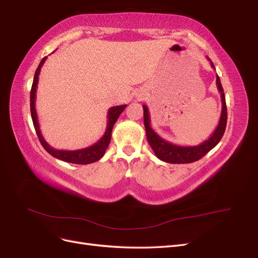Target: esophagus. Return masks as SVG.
<instances>
[{
  "label": "esophagus",
  "mask_w": 258,
  "mask_h": 258,
  "mask_svg": "<svg viewBox=\"0 0 258 258\" xmlns=\"http://www.w3.org/2000/svg\"><path fill=\"white\" fill-rule=\"evenodd\" d=\"M140 99H144V96H139Z\"/></svg>",
  "instance_id": "obj_1"
}]
</instances>
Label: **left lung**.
<instances>
[{"label":"left lung","mask_w":258,"mask_h":258,"mask_svg":"<svg viewBox=\"0 0 258 258\" xmlns=\"http://www.w3.org/2000/svg\"><path fill=\"white\" fill-rule=\"evenodd\" d=\"M207 59L210 61L211 67L215 69L213 62L210 60V58L207 57ZM216 85H217L218 91L221 93V99H222V113L220 117V121H218L217 127L214 130L213 134L211 135V137L207 140V141L202 142L199 145H195V146L175 145L160 138L151 127L150 112H148L147 106L145 104L143 105L146 138H147L148 144L151 145L152 150L156 155V157L169 163H190L204 157L206 154H208L213 147H215L218 144V142L221 141V139L224 136L226 123H227V107H226L224 90H223L221 80L220 77H218V75H216Z\"/></svg>","instance_id":"left-lung-1"}]
</instances>
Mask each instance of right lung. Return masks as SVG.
<instances>
[{
	"instance_id": "obj_1",
	"label": "right lung",
	"mask_w": 258,
	"mask_h": 258,
	"mask_svg": "<svg viewBox=\"0 0 258 258\" xmlns=\"http://www.w3.org/2000/svg\"><path fill=\"white\" fill-rule=\"evenodd\" d=\"M46 59H47V57H44L41 61V63L38 64V67L36 69L35 74H34V79H33L32 88H31V95H30L31 116H32L33 124H34V128L36 131V135L38 137V140H40V142L45 150L47 151L52 156V157L57 158V159L63 160L67 162H71V163H76V165H88V163H92V162H96V161L100 160L103 157L106 148L111 142L113 126L115 124L116 120L118 119L119 115L122 113V111L126 108L127 105L126 104L117 105V106L111 107L110 110H108L106 130L104 132L103 137L101 138L97 143L92 144L89 147L82 148V150H76V151L54 150L53 147H51L47 142L45 141V139L42 136L40 124H38L36 110H35V99H36V88H37V83H38V75H40L41 69H42Z\"/></svg>"
}]
</instances>
